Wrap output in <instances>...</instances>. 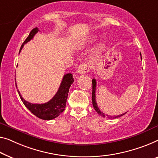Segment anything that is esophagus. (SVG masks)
Masks as SVG:
<instances>
[{
    "label": "esophagus",
    "mask_w": 158,
    "mask_h": 158,
    "mask_svg": "<svg viewBox=\"0 0 158 158\" xmlns=\"http://www.w3.org/2000/svg\"><path fill=\"white\" fill-rule=\"evenodd\" d=\"M89 71V67L86 64H80L78 67V69H77V72H78L79 74H85V73L88 72Z\"/></svg>",
    "instance_id": "1"
}]
</instances>
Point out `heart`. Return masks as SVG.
<instances>
[{"label": "heart", "instance_id": "1", "mask_svg": "<svg viewBox=\"0 0 158 158\" xmlns=\"http://www.w3.org/2000/svg\"><path fill=\"white\" fill-rule=\"evenodd\" d=\"M102 48H103V46L101 45V46L99 47V48H98V49H97V50L96 51V55H97V54L99 53V52H100V50H101V49H102Z\"/></svg>", "mask_w": 158, "mask_h": 158}]
</instances>
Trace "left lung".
I'll return each mask as SVG.
<instances>
[{
	"label": "left lung",
	"instance_id": "obj_1",
	"mask_svg": "<svg viewBox=\"0 0 158 158\" xmlns=\"http://www.w3.org/2000/svg\"><path fill=\"white\" fill-rule=\"evenodd\" d=\"M141 55V54H140ZM142 59V58H141ZM96 81L95 79H92V104H93V106L94 108V109L96 112L98 113V114L100 115V116H102V117H108V118H110L111 117L110 116H109V115H105L103 114V112H102L99 109V108L98 107V105H97V103H96ZM124 114H126V113L123 114H120L118 116H115V118H118V117H121L122 116H123Z\"/></svg>",
	"mask_w": 158,
	"mask_h": 158
}]
</instances>
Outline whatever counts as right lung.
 <instances>
[{
  "label": "right lung",
  "mask_w": 158,
  "mask_h": 158,
  "mask_svg": "<svg viewBox=\"0 0 158 158\" xmlns=\"http://www.w3.org/2000/svg\"><path fill=\"white\" fill-rule=\"evenodd\" d=\"M38 31L39 29L37 27H35L31 30L28 37L23 42L22 46H21L20 52L24 44H26L30 40H31L33 38L35 35ZM73 82H74V79H73L72 74L68 73V74H64V77H63L62 81L61 82L60 88H59L57 92L56 93L55 96L48 102L41 103V104L31 103L27 102L22 97V96L20 94V91L18 90V92L23 103H24L27 109L30 110V111L32 114H33L35 116L40 118V119L52 120L60 116L65 109L69 89ZM15 86H17L16 83Z\"/></svg>",
  "instance_id": "right-lung-1"
}]
</instances>
